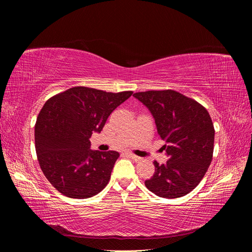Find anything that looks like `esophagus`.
<instances>
[{"mask_svg": "<svg viewBox=\"0 0 252 252\" xmlns=\"http://www.w3.org/2000/svg\"><path fill=\"white\" fill-rule=\"evenodd\" d=\"M127 156L130 158L131 159H133L134 162H139V161H141V158L140 157H138V156H135V155H132V154H127Z\"/></svg>", "mask_w": 252, "mask_h": 252, "instance_id": "1", "label": "esophagus"}]
</instances>
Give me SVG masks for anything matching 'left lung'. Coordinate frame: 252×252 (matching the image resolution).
<instances>
[{
  "instance_id": "obj_1",
  "label": "left lung",
  "mask_w": 252,
  "mask_h": 252,
  "mask_svg": "<svg viewBox=\"0 0 252 252\" xmlns=\"http://www.w3.org/2000/svg\"><path fill=\"white\" fill-rule=\"evenodd\" d=\"M154 116L165 141L168 161L145 181L151 192L165 199L188 194L200 184L212 161L215 127L203 105L178 91L148 90L133 94Z\"/></svg>"
}]
</instances>
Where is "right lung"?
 Wrapping results in <instances>:
<instances>
[{"instance_id": "1", "label": "right lung", "mask_w": 252, "mask_h": 252, "mask_svg": "<svg viewBox=\"0 0 252 252\" xmlns=\"http://www.w3.org/2000/svg\"><path fill=\"white\" fill-rule=\"evenodd\" d=\"M131 94L77 86L44 104L34 126L35 151L44 175L59 192L87 199L108 184L120 154L91 150L89 139Z\"/></svg>"}]
</instances>
